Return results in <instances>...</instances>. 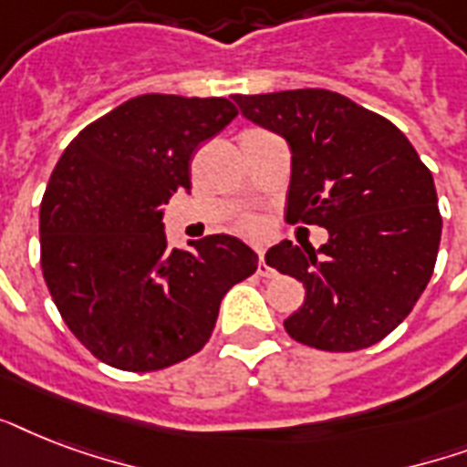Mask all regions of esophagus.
Wrapping results in <instances>:
<instances>
[{
	"label": "esophagus",
	"instance_id": "1",
	"mask_svg": "<svg viewBox=\"0 0 467 467\" xmlns=\"http://www.w3.org/2000/svg\"><path fill=\"white\" fill-rule=\"evenodd\" d=\"M256 252H259V274H262V276H271V274H274V269H271L269 264H266V259H264V249L259 247L256 249Z\"/></svg>",
	"mask_w": 467,
	"mask_h": 467
}]
</instances>
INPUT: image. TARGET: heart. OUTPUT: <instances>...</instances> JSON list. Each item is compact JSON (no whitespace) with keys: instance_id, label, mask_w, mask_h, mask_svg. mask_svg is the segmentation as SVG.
Returning <instances> with one entry per match:
<instances>
[{"instance_id":"b5f03b06","label":"heart","mask_w":467,"mask_h":467,"mask_svg":"<svg viewBox=\"0 0 467 467\" xmlns=\"http://www.w3.org/2000/svg\"><path fill=\"white\" fill-rule=\"evenodd\" d=\"M244 227H247V230H256V223H254V220H249V223Z\"/></svg>"}]
</instances>
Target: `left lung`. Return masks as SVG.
<instances>
[{"label": "left lung", "mask_w": 467, "mask_h": 467, "mask_svg": "<svg viewBox=\"0 0 467 467\" xmlns=\"http://www.w3.org/2000/svg\"><path fill=\"white\" fill-rule=\"evenodd\" d=\"M242 116L291 148L285 220L325 227L319 249L278 242L266 264L298 278L293 339L356 351L388 337L434 274L441 215L434 176L388 119L327 89L234 97Z\"/></svg>", "instance_id": "1"}]
</instances>
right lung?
I'll return each mask as SVG.
<instances>
[{"label": "right lung", "mask_w": 467, "mask_h": 467, "mask_svg": "<svg viewBox=\"0 0 467 467\" xmlns=\"http://www.w3.org/2000/svg\"><path fill=\"white\" fill-rule=\"evenodd\" d=\"M237 116L223 97L142 94L87 126L40 203V266L77 339L113 368L148 373L211 339L220 300L256 271L233 234L167 249L164 208L191 189V157Z\"/></svg>", "instance_id": "right-lung-1"}]
</instances>
